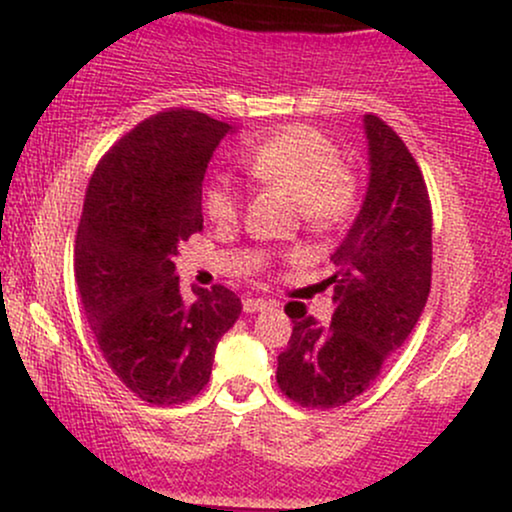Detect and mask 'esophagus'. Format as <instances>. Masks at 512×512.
<instances>
[{
	"label": "esophagus",
	"instance_id": "34e87169",
	"mask_svg": "<svg viewBox=\"0 0 512 512\" xmlns=\"http://www.w3.org/2000/svg\"><path fill=\"white\" fill-rule=\"evenodd\" d=\"M269 301H264V298H245L243 301V310L248 315H252V313H262V310H267L269 308Z\"/></svg>",
	"mask_w": 512,
	"mask_h": 512
}]
</instances>
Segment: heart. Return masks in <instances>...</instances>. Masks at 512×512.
Instances as JSON below:
<instances>
[{
    "label": "heart",
    "mask_w": 512,
    "mask_h": 512,
    "mask_svg": "<svg viewBox=\"0 0 512 512\" xmlns=\"http://www.w3.org/2000/svg\"><path fill=\"white\" fill-rule=\"evenodd\" d=\"M250 178L274 187L298 204L303 223L327 233L351 219L358 204V182L342 166V154L315 127L291 125L257 144L245 156ZM202 209L214 223H228L240 211V192L226 175H214L202 190Z\"/></svg>",
    "instance_id": "1"
}]
</instances>
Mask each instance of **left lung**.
Wrapping results in <instances>:
<instances>
[{
	"label": "left lung",
	"mask_w": 512,
	"mask_h": 512,
	"mask_svg": "<svg viewBox=\"0 0 512 512\" xmlns=\"http://www.w3.org/2000/svg\"><path fill=\"white\" fill-rule=\"evenodd\" d=\"M368 187L330 260L337 308L330 325L286 305L293 334L276 383L293 402L334 409L368 390L387 356L409 339L431 291V202L414 156L380 117L363 115Z\"/></svg>",
	"instance_id": "1"
}]
</instances>
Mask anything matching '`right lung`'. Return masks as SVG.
Returning <instances> with one entry per match:
<instances>
[{
  "mask_svg": "<svg viewBox=\"0 0 512 512\" xmlns=\"http://www.w3.org/2000/svg\"><path fill=\"white\" fill-rule=\"evenodd\" d=\"M233 125L197 113H158L117 142L86 190L74 274L105 361L149 404H180L209 383L219 339L240 298L226 286L182 298L173 257L202 231V180Z\"/></svg>",
  "mask_w": 512,
  "mask_h": 512,
  "instance_id": "1",
  "label": "right lung"
}]
</instances>
